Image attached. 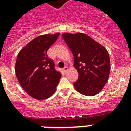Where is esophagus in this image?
I'll list each match as a JSON object with an SVG mask.
<instances>
[{
  "instance_id": "obj_1",
  "label": "esophagus",
  "mask_w": 131,
  "mask_h": 131,
  "mask_svg": "<svg viewBox=\"0 0 131 131\" xmlns=\"http://www.w3.org/2000/svg\"><path fill=\"white\" fill-rule=\"evenodd\" d=\"M68 70H69V68H68L67 67H64L63 71H64V73H67Z\"/></svg>"
}]
</instances>
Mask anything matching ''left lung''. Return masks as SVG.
<instances>
[{"mask_svg": "<svg viewBox=\"0 0 131 131\" xmlns=\"http://www.w3.org/2000/svg\"><path fill=\"white\" fill-rule=\"evenodd\" d=\"M74 57V67L78 72L75 89L91 96L101 91L109 78L110 59L107 50L84 33L62 34Z\"/></svg>", "mask_w": 131, "mask_h": 131, "instance_id": "left-lung-1", "label": "left lung"}]
</instances>
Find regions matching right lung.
Segmentation results:
<instances>
[{
    "instance_id": "right-lung-1",
    "label": "right lung",
    "mask_w": 131,
    "mask_h": 131,
    "mask_svg": "<svg viewBox=\"0 0 131 131\" xmlns=\"http://www.w3.org/2000/svg\"><path fill=\"white\" fill-rule=\"evenodd\" d=\"M60 33L43 35L35 38L18 53L15 74L19 84L28 94L37 100L50 97L56 90L61 73L54 67L47 51Z\"/></svg>"
}]
</instances>
